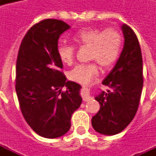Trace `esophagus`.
Returning a JSON list of instances; mask_svg holds the SVG:
<instances>
[{
	"label": "esophagus",
	"mask_w": 156,
	"mask_h": 156,
	"mask_svg": "<svg viewBox=\"0 0 156 156\" xmlns=\"http://www.w3.org/2000/svg\"><path fill=\"white\" fill-rule=\"evenodd\" d=\"M83 89L85 90L84 94H83V101H84V102L89 101V100L91 99V97H90V95H89V92H88V88H87V87H85V86H84Z\"/></svg>",
	"instance_id": "esophagus-1"
}]
</instances>
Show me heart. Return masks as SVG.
Segmentation results:
<instances>
[{"label": "heart", "mask_w": 156, "mask_h": 156, "mask_svg": "<svg viewBox=\"0 0 156 156\" xmlns=\"http://www.w3.org/2000/svg\"><path fill=\"white\" fill-rule=\"evenodd\" d=\"M73 41L78 46L89 47V58L97 60L102 67L113 64L119 55L122 37L115 29L108 28L102 31L98 28L87 27L79 30L72 37ZM75 48L73 46L61 44L58 48V54L62 63L72 64L73 61ZM98 73L97 65H76L68 73L70 80L79 83H88Z\"/></svg>", "instance_id": "heart-1"}]
</instances>
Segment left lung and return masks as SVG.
I'll return each mask as SVG.
<instances>
[{
  "label": "left lung",
  "mask_w": 156,
  "mask_h": 156,
  "mask_svg": "<svg viewBox=\"0 0 156 156\" xmlns=\"http://www.w3.org/2000/svg\"><path fill=\"white\" fill-rule=\"evenodd\" d=\"M124 48L115 67L102 82L110 90L95 96L100 108L92 118L98 133L114 135L123 131L137 112L143 88V61L140 46L134 31L121 25Z\"/></svg>",
  "instance_id": "1"
}]
</instances>
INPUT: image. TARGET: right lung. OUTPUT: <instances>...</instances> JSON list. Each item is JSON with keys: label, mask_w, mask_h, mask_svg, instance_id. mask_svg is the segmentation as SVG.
Masks as SVG:
<instances>
[{"label": "right lung", "mask_w": 156, "mask_h": 156, "mask_svg": "<svg viewBox=\"0 0 156 156\" xmlns=\"http://www.w3.org/2000/svg\"><path fill=\"white\" fill-rule=\"evenodd\" d=\"M70 27L56 19L34 25L22 40L16 60V91L22 115L37 134L48 139L69 130L72 115L82 104L81 85L67 81L60 71L58 39Z\"/></svg>", "instance_id": "obj_1"}]
</instances>
